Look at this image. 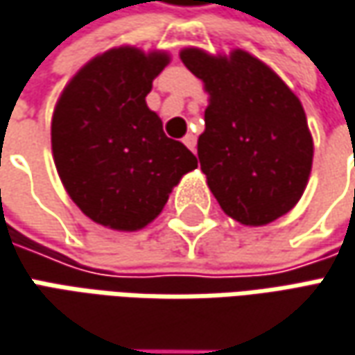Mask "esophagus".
<instances>
[{
    "label": "esophagus",
    "mask_w": 355,
    "mask_h": 355,
    "mask_svg": "<svg viewBox=\"0 0 355 355\" xmlns=\"http://www.w3.org/2000/svg\"><path fill=\"white\" fill-rule=\"evenodd\" d=\"M182 143H184L187 147L191 148V150H194V148H196V137H194L193 132H189V135H187V137L182 139Z\"/></svg>",
    "instance_id": "esophagus-1"
}]
</instances>
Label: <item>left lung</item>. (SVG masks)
<instances>
[{
	"mask_svg": "<svg viewBox=\"0 0 355 355\" xmlns=\"http://www.w3.org/2000/svg\"><path fill=\"white\" fill-rule=\"evenodd\" d=\"M180 59L210 95L198 161L214 198L246 226L280 218L300 200L314 157L298 97L240 49L212 57L191 47Z\"/></svg>",
	"mask_w": 355,
	"mask_h": 355,
	"instance_id": "8db88e82",
	"label": "left lung"
}]
</instances>
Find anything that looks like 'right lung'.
Wrapping results in <instances>:
<instances>
[{"label": "right lung", "mask_w": 355, "mask_h": 355, "mask_svg": "<svg viewBox=\"0 0 355 355\" xmlns=\"http://www.w3.org/2000/svg\"><path fill=\"white\" fill-rule=\"evenodd\" d=\"M166 63V53L111 49L89 61L57 101V173L73 202L103 226H147L182 175L198 164L182 143L164 135L145 101Z\"/></svg>", "instance_id": "add662e5"}]
</instances>
